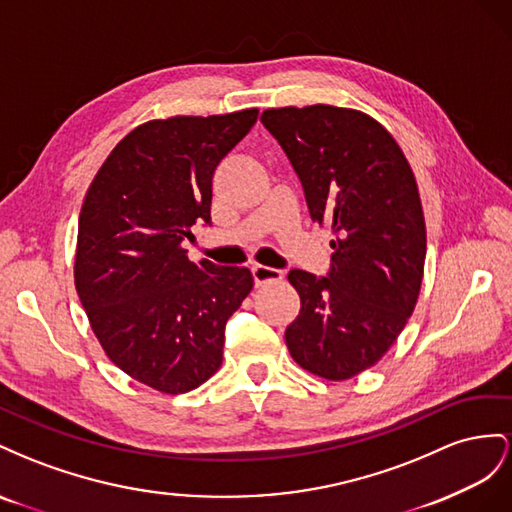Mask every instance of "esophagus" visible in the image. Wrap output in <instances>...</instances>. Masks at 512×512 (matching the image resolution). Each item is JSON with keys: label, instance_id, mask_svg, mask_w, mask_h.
<instances>
[{"label": "esophagus", "instance_id": "34e87169", "mask_svg": "<svg viewBox=\"0 0 512 512\" xmlns=\"http://www.w3.org/2000/svg\"><path fill=\"white\" fill-rule=\"evenodd\" d=\"M253 279H255V285H257V287L266 285V283L283 281V270L268 268V266H253Z\"/></svg>", "mask_w": 512, "mask_h": 512}]
</instances>
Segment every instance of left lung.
<instances>
[{"label": "left lung", "instance_id": "left-lung-1", "mask_svg": "<svg viewBox=\"0 0 512 512\" xmlns=\"http://www.w3.org/2000/svg\"><path fill=\"white\" fill-rule=\"evenodd\" d=\"M304 186L311 218L332 231L328 276L291 270L300 315L285 330L304 371L343 382L371 369L414 313L427 227L414 171L388 130L358 109H266Z\"/></svg>", "mask_w": 512, "mask_h": 512}]
</instances>
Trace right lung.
<instances>
[{
  "mask_svg": "<svg viewBox=\"0 0 512 512\" xmlns=\"http://www.w3.org/2000/svg\"><path fill=\"white\" fill-rule=\"evenodd\" d=\"M257 109L173 115L115 145L79 214L75 287L100 347L135 382L195 390L223 362L225 324L251 294L246 268L191 261L182 240L210 223L212 175Z\"/></svg>",
  "mask_w": 512,
  "mask_h": 512,
  "instance_id": "1",
  "label": "right lung"
}]
</instances>
